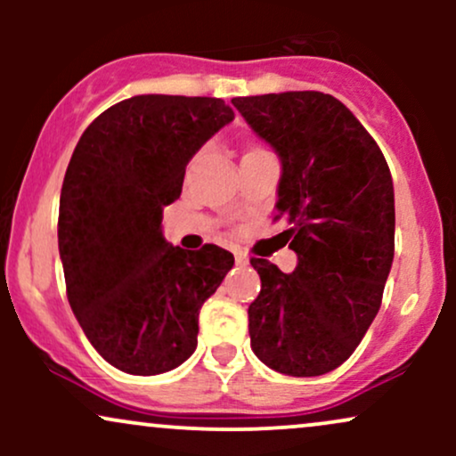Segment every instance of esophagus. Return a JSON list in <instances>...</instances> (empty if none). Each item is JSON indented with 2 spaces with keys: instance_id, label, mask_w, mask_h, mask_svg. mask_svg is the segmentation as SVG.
I'll return each instance as SVG.
<instances>
[{
  "instance_id": "obj_1",
  "label": "esophagus",
  "mask_w": 456,
  "mask_h": 456,
  "mask_svg": "<svg viewBox=\"0 0 456 456\" xmlns=\"http://www.w3.org/2000/svg\"><path fill=\"white\" fill-rule=\"evenodd\" d=\"M235 264H238V265H246V264H248V255H246V253H242V250H235Z\"/></svg>"
}]
</instances>
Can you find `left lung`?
<instances>
[{
	"label": "left lung",
	"instance_id": "1",
	"mask_svg": "<svg viewBox=\"0 0 456 456\" xmlns=\"http://www.w3.org/2000/svg\"><path fill=\"white\" fill-rule=\"evenodd\" d=\"M281 160L276 218L297 255L261 279L248 306L250 349L270 369L315 378L341 366L373 323L395 257V188L384 154L341 101L323 92L233 98Z\"/></svg>",
	"mask_w": 456,
	"mask_h": 456
}]
</instances>
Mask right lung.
<instances>
[{"label": "right lung", "mask_w": 456, "mask_h": 456, "mask_svg": "<svg viewBox=\"0 0 456 456\" xmlns=\"http://www.w3.org/2000/svg\"><path fill=\"white\" fill-rule=\"evenodd\" d=\"M235 113L221 98L143 94L113 104L78 139L60 197L57 244L68 302L115 369L159 375L197 349L199 311L233 268L221 246L184 250L162 208L186 165Z\"/></svg>", "instance_id": "right-lung-1"}]
</instances>
